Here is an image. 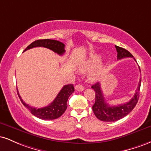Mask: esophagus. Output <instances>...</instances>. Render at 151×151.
I'll use <instances>...</instances> for the list:
<instances>
[{
    "label": "esophagus",
    "mask_w": 151,
    "mask_h": 151,
    "mask_svg": "<svg viewBox=\"0 0 151 151\" xmlns=\"http://www.w3.org/2000/svg\"><path fill=\"white\" fill-rule=\"evenodd\" d=\"M84 89V87L81 84H77L75 86V90L78 91H82Z\"/></svg>",
    "instance_id": "1"
}]
</instances>
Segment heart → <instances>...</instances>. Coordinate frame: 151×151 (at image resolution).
I'll return each mask as SVG.
<instances>
[{
	"label": "heart",
	"mask_w": 151,
	"mask_h": 151,
	"mask_svg": "<svg viewBox=\"0 0 151 151\" xmlns=\"http://www.w3.org/2000/svg\"><path fill=\"white\" fill-rule=\"evenodd\" d=\"M100 61V57L97 55H93L89 58V60H87L86 62L85 65L83 67V70H88L89 69L92 68V67H95ZM100 74H101V69L98 68L97 70H96L94 72H93L90 75V78H91V80L96 81L99 78Z\"/></svg>",
	"instance_id": "obj_1"
}]
</instances>
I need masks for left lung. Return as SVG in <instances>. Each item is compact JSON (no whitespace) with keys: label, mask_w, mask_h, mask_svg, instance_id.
Instances as JSON below:
<instances>
[{"label":"left lung","mask_w":151,"mask_h":151,"mask_svg":"<svg viewBox=\"0 0 151 151\" xmlns=\"http://www.w3.org/2000/svg\"><path fill=\"white\" fill-rule=\"evenodd\" d=\"M115 47L117 51L118 60H121L126 58H133V55L128 50L116 45H115ZM133 59L135 60V58ZM141 83V79H140L136 93L129 102L118 106H110L106 102L103 92L101 91V84L99 82L96 83L91 86V88L95 91V103L93 105L92 109L96 118L103 121L112 122V121H116L127 116L136 106L138 101Z\"/></svg>","instance_id":"obj_1"}]
</instances>
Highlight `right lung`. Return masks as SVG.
Returning a JSON list of instances; mask_svg holds the SVG:
<instances>
[{"mask_svg":"<svg viewBox=\"0 0 151 151\" xmlns=\"http://www.w3.org/2000/svg\"><path fill=\"white\" fill-rule=\"evenodd\" d=\"M37 47H43L48 48L60 55H62L65 52V44L60 41L50 39L37 40L34 41L30 45L26 47L24 52L27 50H30L31 48ZM18 91V96L22 104L25 106L26 108L29 109L32 115L40 119H43V120H53V119H56L61 116L66 111L67 108V100H68L69 96L74 91V88L72 84L65 85L62 87L61 91L59 92L56 98L50 104L45 107H43V108L39 109L32 107L27 104L20 97L18 91Z\"/></svg>","mask_w":151,"mask_h":151,"instance_id":"1","label":"right lung"}]
</instances>
